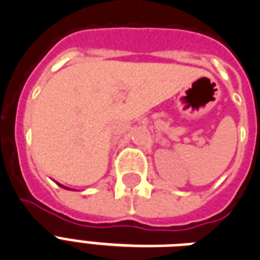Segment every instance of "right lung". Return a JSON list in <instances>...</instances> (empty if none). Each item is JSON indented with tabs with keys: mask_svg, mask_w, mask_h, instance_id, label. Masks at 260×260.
<instances>
[{
	"mask_svg": "<svg viewBox=\"0 0 260 260\" xmlns=\"http://www.w3.org/2000/svg\"><path fill=\"white\" fill-rule=\"evenodd\" d=\"M61 187H63V186H61ZM64 189H66V187H64Z\"/></svg>",
	"mask_w": 260,
	"mask_h": 260,
	"instance_id": "add662e5",
	"label": "right lung"
}]
</instances>
